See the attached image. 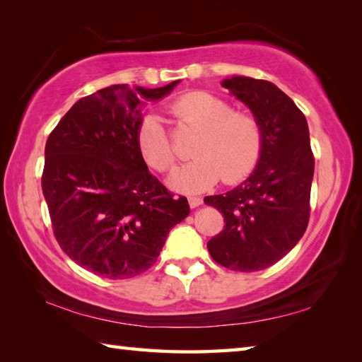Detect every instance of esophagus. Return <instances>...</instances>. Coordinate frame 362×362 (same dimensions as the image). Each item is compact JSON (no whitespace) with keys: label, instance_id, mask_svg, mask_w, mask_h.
Segmentation results:
<instances>
[{"label":"esophagus","instance_id":"34e87169","mask_svg":"<svg viewBox=\"0 0 362 362\" xmlns=\"http://www.w3.org/2000/svg\"><path fill=\"white\" fill-rule=\"evenodd\" d=\"M188 204H189L191 209H196V206L204 204V199L199 197V196H189L188 197Z\"/></svg>","mask_w":362,"mask_h":362}]
</instances>
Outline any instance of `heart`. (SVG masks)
I'll return each instance as SVG.
<instances>
[{
	"label": "heart",
	"mask_w": 362,
	"mask_h": 362,
	"mask_svg": "<svg viewBox=\"0 0 362 362\" xmlns=\"http://www.w3.org/2000/svg\"><path fill=\"white\" fill-rule=\"evenodd\" d=\"M169 112L179 124L197 130L191 144L194 158L169 177L174 189L194 193L213 187L221 177L224 183H236L255 169L263 149V130L253 115L233 110L232 104L205 91L180 96L169 105ZM136 143L146 163L158 173H168L179 158L157 115L144 117Z\"/></svg>",
	"instance_id": "heart-1"
}]
</instances>
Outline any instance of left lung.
Returning a JSON list of instances; mask_svg holds the SVG:
<instances>
[{"instance_id": "left-lung-1", "label": "left lung", "mask_w": 362, "mask_h": 362, "mask_svg": "<svg viewBox=\"0 0 362 362\" xmlns=\"http://www.w3.org/2000/svg\"><path fill=\"white\" fill-rule=\"evenodd\" d=\"M222 87L258 119L263 149L247 180L226 194L204 199L226 222L206 247L230 271L255 272L281 259L308 227L314 174L308 122L272 82L235 76L222 81Z\"/></svg>"}]
</instances>
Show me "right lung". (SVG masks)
<instances>
[{
    "instance_id": "obj_1",
    "label": "right lung",
    "mask_w": 362,
    "mask_h": 362,
    "mask_svg": "<svg viewBox=\"0 0 362 362\" xmlns=\"http://www.w3.org/2000/svg\"><path fill=\"white\" fill-rule=\"evenodd\" d=\"M160 88L110 86L79 99L45 146L42 189L60 247L104 279H130L156 263L166 236L189 214L187 197H174L152 175L138 149L140 98Z\"/></svg>"
}]
</instances>
